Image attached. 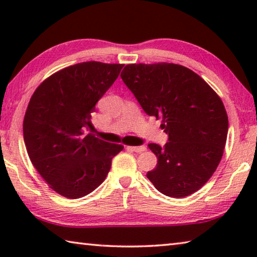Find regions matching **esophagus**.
Here are the masks:
<instances>
[{"mask_svg": "<svg viewBox=\"0 0 257 257\" xmlns=\"http://www.w3.org/2000/svg\"><path fill=\"white\" fill-rule=\"evenodd\" d=\"M127 149L133 152H136V153H141V152H144L146 150V147L145 146H128Z\"/></svg>", "mask_w": 257, "mask_h": 257, "instance_id": "34e87169", "label": "esophagus"}]
</instances>
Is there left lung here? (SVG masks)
<instances>
[{
	"instance_id": "1",
	"label": "left lung",
	"mask_w": 257,
	"mask_h": 257,
	"mask_svg": "<svg viewBox=\"0 0 257 257\" xmlns=\"http://www.w3.org/2000/svg\"><path fill=\"white\" fill-rule=\"evenodd\" d=\"M146 114L162 118L163 147L149 144L158 164L147 178L160 193L186 197L216 170L228 135L221 98L190 69L173 63L128 64L121 72Z\"/></svg>"
}]
</instances>
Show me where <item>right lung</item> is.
Segmentation results:
<instances>
[{
	"label": "right lung",
	"mask_w": 257,
	"mask_h": 257,
	"mask_svg": "<svg viewBox=\"0 0 257 257\" xmlns=\"http://www.w3.org/2000/svg\"><path fill=\"white\" fill-rule=\"evenodd\" d=\"M123 64L96 61L55 72L35 90L24 119L29 159L56 193L80 198L105 180L122 145L85 134L95 105L116 80Z\"/></svg>",
	"instance_id": "right-lung-1"
}]
</instances>
